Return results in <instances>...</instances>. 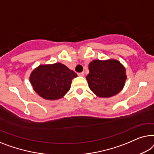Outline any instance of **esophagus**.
Masks as SVG:
<instances>
[{
    "mask_svg": "<svg viewBox=\"0 0 154 154\" xmlns=\"http://www.w3.org/2000/svg\"><path fill=\"white\" fill-rule=\"evenodd\" d=\"M78 75H79V76H80V77H84V72H82L78 73Z\"/></svg>",
    "mask_w": 154,
    "mask_h": 154,
    "instance_id": "1",
    "label": "esophagus"
}]
</instances>
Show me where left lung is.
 Segmentation results:
<instances>
[{"label": "left lung", "instance_id": "obj_1", "mask_svg": "<svg viewBox=\"0 0 154 154\" xmlns=\"http://www.w3.org/2000/svg\"><path fill=\"white\" fill-rule=\"evenodd\" d=\"M86 76L88 86L100 98H110L119 94L125 85V68L119 60H94L88 65Z\"/></svg>", "mask_w": 154, "mask_h": 154}]
</instances>
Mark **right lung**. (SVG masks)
Returning <instances> with one entry per match:
<instances>
[{
  "instance_id": "add662e5",
  "label": "right lung",
  "mask_w": 154,
  "mask_h": 154,
  "mask_svg": "<svg viewBox=\"0 0 154 154\" xmlns=\"http://www.w3.org/2000/svg\"><path fill=\"white\" fill-rule=\"evenodd\" d=\"M76 77V73L64 64L56 63L40 65L32 71L29 81L40 97L55 100L63 98L68 92L72 79Z\"/></svg>"
}]
</instances>
